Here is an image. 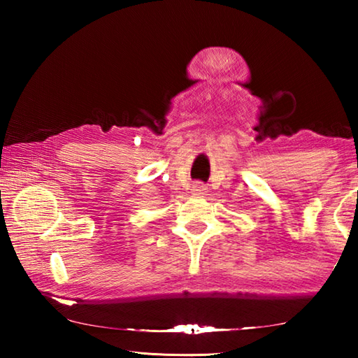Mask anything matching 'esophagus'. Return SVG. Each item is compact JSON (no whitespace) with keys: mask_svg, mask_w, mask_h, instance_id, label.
<instances>
[{"mask_svg":"<svg viewBox=\"0 0 358 358\" xmlns=\"http://www.w3.org/2000/svg\"><path fill=\"white\" fill-rule=\"evenodd\" d=\"M192 192L197 194V196H202V194L207 192V187H205L202 183H196L192 186Z\"/></svg>","mask_w":358,"mask_h":358,"instance_id":"obj_1","label":"esophagus"}]
</instances>
